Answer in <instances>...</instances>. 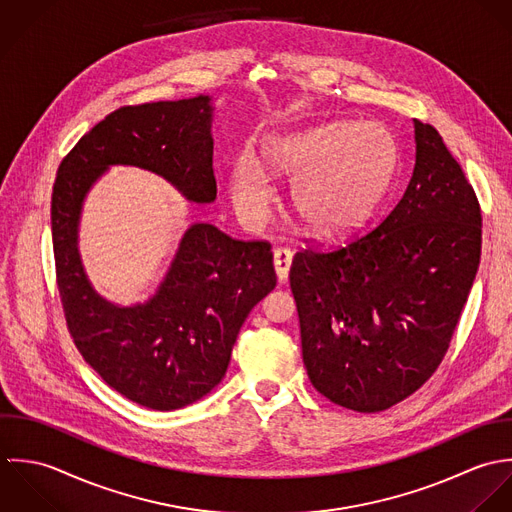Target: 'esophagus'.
<instances>
[{"label":"esophagus","instance_id":"obj_1","mask_svg":"<svg viewBox=\"0 0 512 512\" xmlns=\"http://www.w3.org/2000/svg\"><path fill=\"white\" fill-rule=\"evenodd\" d=\"M273 261H275V271H277V279L283 283L289 277V269H291V261H293V253L285 247H277L273 253Z\"/></svg>","mask_w":512,"mask_h":512}]
</instances>
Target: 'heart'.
Returning <instances> with one entry per match:
<instances>
[{"label":"heart","instance_id":"obj_1","mask_svg":"<svg viewBox=\"0 0 512 512\" xmlns=\"http://www.w3.org/2000/svg\"><path fill=\"white\" fill-rule=\"evenodd\" d=\"M394 138L374 120H334L267 142L269 162L291 176L293 204L316 233L348 227L378 198L394 166ZM233 204L255 227L271 204V180L263 160L243 150L233 170Z\"/></svg>","mask_w":512,"mask_h":512}]
</instances>
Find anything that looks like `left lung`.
<instances>
[{
	"instance_id": "obj_1",
	"label": "left lung",
	"mask_w": 512,
	"mask_h": 512,
	"mask_svg": "<svg viewBox=\"0 0 512 512\" xmlns=\"http://www.w3.org/2000/svg\"><path fill=\"white\" fill-rule=\"evenodd\" d=\"M408 188L368 233L291 265L303 362L330 402L376 413L439 368L481 259V205L431 124L413 120Z\"/></svg>"
}]
</instances>
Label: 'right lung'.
I'll list each match as a JSON object with an SVG mask.
<instances>
[{
    "mask_svg": "<svg viewBox=\"0 0 512 512\" xmlns=\"http://www.w3.org/2000/svg\"><path fill=\"white\" fill-rule=\"evenodd\" d=\"M114 164L160 174L196 204L213 202L209 97L110 112L63 158L51 196L57 289L77 350L130 402L158 411L184 408L221 382L241 324L275 289L271 243L239 241L196 223L148 303L110 305L83 271L77 227L89 188Z\"/></svg>",
    "mask_w": 512,
    "mask_h": 512,
    "instance_id": "right-lung-1",
    "label": "right lung"
}]
</instances>
